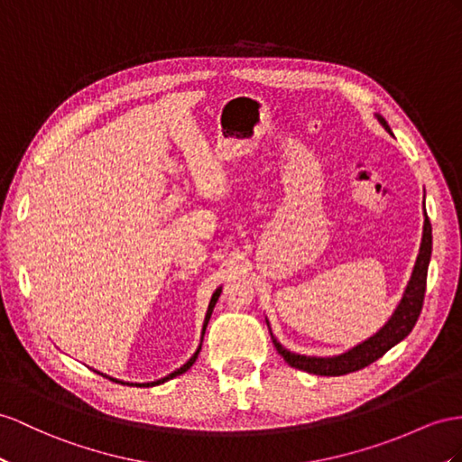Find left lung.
I'll use <instances>...</instances> for the list:
<instances>
[{
    "label": "left lung",
    "mask_w": 462,
    "mask_h": 462,
    "mask_svg": "<svg viewBox=\"0 0 462 462\" xmlns=\"http://www.w3.org/2000/svg\"><path fill=\"white\" fill-rule=\"evenodd\" d=\"M374 116L378 118V123L384 126L386 133L393 134V130H390L384 118L378 113H374ZM431 240H433L431 224L428 215H425L416 265H413L411 277L404 289V294H402L400 302L396 304L393 316L388 318L384 326L378 329L376 334L366 337L365 341H361V344L344 353L332 355V357H314V355H300V353L289 351L285 346L279 344L273 332H271L269 320L265 318L271 339H273V346L279 351L281 357L285 359L291 366H294V369H300L310 374H322V376L347 374V373L363 369V366L374 363L376 359H381L388 349H393L396 344H400V341L411 332L413 326L418 322V316L421 312V304H423V294H425V281H428V267L431 262Z\"/></svg>",
    "instance_id": "obj_1"
}]
</instances>
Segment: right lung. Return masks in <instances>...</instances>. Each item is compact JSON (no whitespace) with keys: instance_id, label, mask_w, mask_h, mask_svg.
I'll return each mask as SVG.
<instances>
[{"instance_id":"right-lung-1","label":"right lung","mask_w":462,"mask_h":462,"mask_svg":"<svg viewBox=\"0 0 462 462\" xmlns=\"http://www.w3.org/2000/svg\"><path fill=\"white\" fill-rule=\"evenodd\" d=\"M220 292H222V287H218L215 292H212V297H210V302H208V309H207V314H205V320H203V329H200V344H199V347L195 349V353L191 355V359H189L187 363H183L180 369H175L173 373H170V374H165L163 378H158V381H152V383H125V381H118V378H113V376H109V374H103V373H99V371H96L97 374H103L105 378H109V381H115V383H121V384H128V386H158V384H163V383H168V381H171V378H175V376H180V374H183V373H187L189 369H191V366L195 365V361H197V357H199V353H200V347H203V337H205V329H207V326H208V320H210V314H212V310H215V304H217V300H218V297H220Z\"/></svg>"}]
</instances>
